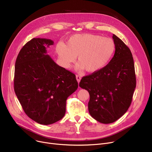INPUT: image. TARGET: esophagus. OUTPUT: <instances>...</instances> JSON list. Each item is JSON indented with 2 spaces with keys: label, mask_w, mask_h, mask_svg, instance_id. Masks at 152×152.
I'll list each match as a JSON object with an SVG mask.
<instances>
[{
  "label": "esophagus",
  "mask_w": 152,
  "mask_h": 152,
  "mask_svg": "<svg viewBox=\"0 0 152 152\" xmlns=\"http://www.w3.org/2000/svg\"><path fill=\"white\" fill-rule=\"evenodd\" d=\"M76 79H77V83H79V82H80V81H81V77L79 76V75H76Z\"/></svg>",
  "instance_id": "34e87169"
}]
</instances>
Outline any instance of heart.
I'll list each match as a JSON object with an SVG mask.
<instances>
[{
	"instance_id": "obj_1",
	"label": "heart",
	"mask_w": 152,
	"mask_h": 152,
	"mask_svg": "<svg viewBox=\"0 0 152 152\" xmlns=\"http://www.w3.org/2000/svg\"><path fill=\"white\" fill-rule=\"evenodd\" d=\"M115 49L112 39L92 34L73 35L68 39L66 45L60 42L56 46V52L65 68H69L77 56V69H86L89 73L104 68L113 57Z\"/></svg>"
}]
</instances>
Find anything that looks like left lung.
<instances>
[{"label": "left lung", "instance_id": "8db88e82", "mask_svg": "<svg viewBox=\"0 0 152 152\" xmlns=\"http://www.w3.org/2000/svg\"><path fill=\"white\" fill-rule=\"evenodd\" d=\"M113 57L102 69L84 76L79 87L89 93L88 109L97 121L112 123L120 118L131 105L136 86L132 53L116 35Z\"/></svg>", "mask_w": 152, "mask_h": 152}]
</instances>
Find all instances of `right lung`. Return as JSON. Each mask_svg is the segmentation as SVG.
I'll use <instances>...</instances> for the list:
<instances>
[{"label":"right lung","mask_w":152,"mask_h":152,"mask_svg":"<svg viewBox=\"0 0 152 152\" xmlns=\"http://www.w3.org/2000/svg\"><path fill=\"white\" fill-rule=\"evenodd\" d=\"M50 39L33 38L20 51L15 66L14 91L26 115L48 125L63 118L68 97L77 87L76 76L47 55Z\"/></svg>","instance_id":"1"}]
</instances>
